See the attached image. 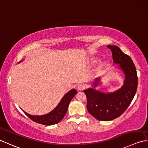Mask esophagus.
Instances as JSON below:
<instances>
[{"mask_svg":"<svg viewBox=\"0 0 148 148\" xmlns=\"http://www.w3.org/2000/svg\"><path fill=\"white\" fill-rule=\"evenodd\" d=\"M85 86L83 85V84H79V85H77V90H82L84 88H85Z\"/></svg>","mask_w":148,"mask_h":148,"instance_id":"34e87169","label":"esophagus"}]
</instances>
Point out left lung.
<instances>
[{
	"instance_id": "1",
	"label": "left lung",
	"mask_w": 148,
	"mask_h": 148,
	"mask_svg": "<svg viewBox=\"0 0 148 148\" xmlns=\"http://www.w3.org/2000/svg\"><path fill=\"white\" fill-rule=\"evenodd\" d=\"M110 49L114 63L124 75L123 85L112 92H103L95 89L101 84V77L94 79L91 88L84 90L88 112L96 119L109 121L119 117L129 106L137 88L138 77L135 66L128 55L115 45L107 46Z\"/></svg>"
}]
</instances>
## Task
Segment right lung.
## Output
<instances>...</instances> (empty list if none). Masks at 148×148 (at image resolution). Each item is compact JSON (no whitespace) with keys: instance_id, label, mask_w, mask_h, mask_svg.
I'll return each mask as SVG.
<instances>
[{"instance_id":"obj_1","label":"right lung","mask_w":148,"mask_h":148,"mask_svg":"<svg viewBox=\"0 0 148 148\" xmlns=\"http://www.w3.org/2000/svg\"><path fill=\"white\" fill-rule=\"evenodd\" d=\"M21 62L22 61H20L19 63ZM77 93V92L76 89H71V90L66 92L64 95V96L62 97L60 103L58 104V105L55 107L53 110L44 115H32L25 112L22 109L21 110L29 118H30L32 121H34V122L43 124V125H53V124L60 123L63 119V118L65 117L66 113L67 112L69 103H70L72 98Z\"/></svg>"}]
</instances>
